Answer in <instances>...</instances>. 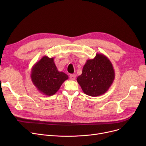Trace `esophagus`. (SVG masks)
Instances as JSON below:
<instances>
[{"label":"esophagus","mask_w":146,"mask_h":146,"mask_svg":"<svg viewBox=\"0 0 146 146\" xmlns=\"http://www.w3.org/2000/svg\"><path fill=\"white\" fill-rule=\"evenodd\" d=\"M70 79L72 80H75L76 79V74H72L70 75Z\"/></svg>","instance_id":"esophagus-1"}]
</instances>
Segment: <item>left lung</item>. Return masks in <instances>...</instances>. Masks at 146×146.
I'll use <instances>...</instances> for the list:
<instances>
[{
	"instance_id": "8db88e82",
	"label": "left lung",
	"mask_w": 146,
	"mask_h": 146,
	"mask_svg": "<svg viewBox=\"0 0 146 146\" xmlns=\"http://www.w3.org/2000/svg\"><path fill=\"white\" fill-rule=\"evenodd\" d=\"M115 76L114 69L109 58L103 54L97 53L94 58L86 61L77 82L84 93L96 97L108 90Z\"/></svg>"
}]
</instances>
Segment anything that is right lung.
<instances>
[{"mask_svg": "<svg viewBox=\"0 0 146 146\" xmlns=\"http://www.w3.org/2000/svg\"><path fill=\"white\" fill-rule=\"evenodd\" d=\"M31 78L37 90L46 96L54 95L68 76L59 72L54 58L43 56L34 64L31 72Z\"/></svg>", "mask_w": 146, "mask_h": 146, "instance_id": "obj_1", "label": "right lung"}]
</instances>
